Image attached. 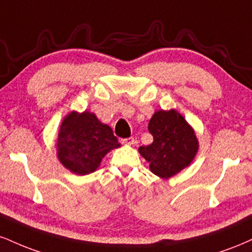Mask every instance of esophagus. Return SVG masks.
Segmentation results:
<instances>
[{"label": "esophagus", "mask_w": 252, "mask_h": 252, "mask_svg": "<svg viewBox=\"0 0 252 252\" xmlns=\"http://www.w3.org/2000/svg\"><path fill=\"white\" fill-rule=\"evenodd\" d=\"M122 143L126 144V145H134L135 144V139L132 137L124 138V139H122Z\"/></svg>", "instance_id": "34e87169"}]
</instances>
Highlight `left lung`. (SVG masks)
Segmentation results:
<instances>
[{"instance_id": "left-lung-1", "label": "left lung", "mask_w": 252, "mask_h": 252, "mask_svg": "<svg viewBox=\"0 0 252 252\" xmlns=\"http://www.w3.org/2000/svg\"><path fill=\"white\" fill-rule=\"evenodd\" d=\"M148 128L154 142L139 147L138 153L149 163L153 174L168 180L191 164L199 148L198 138L177 110L155 111Z\"/></svg>"}]
</instances>
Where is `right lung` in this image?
<instances>
[{
	"instance_id": "obj_1",
	"label": "right lung",
	"mask_w": 252,
	"mask_h": 252,
	"mask_svg": "<svg viewBox=\"0 0 252 252\" xmlns=\"http://www.w3.org/2000/svg\"><path fill=\"white\" fill-rule=\"evenodd\" d=\"M55 142L61 164L81 176L96 171L103 157L121 147L113 129L87 110L83 113L72 110L66 115Z\"/></svg>"
}]
</instances>
